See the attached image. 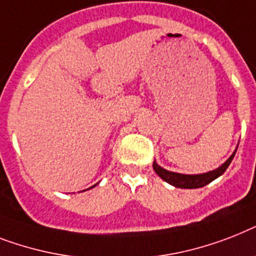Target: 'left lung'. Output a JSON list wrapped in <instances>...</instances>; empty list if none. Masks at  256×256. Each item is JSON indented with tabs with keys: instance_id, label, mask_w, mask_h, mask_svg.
Returning a JSON list of instances; mask_svg holds the SVG:
<instances>
[{
	"instance_id": "left-lung-1",
	"label": "left lung",
	"mask_w": 256,
	"mask_h": 256,
	"mask_svg": "<svg viewBox=\"0 0 256 256\" xmlns=\"http://www.w3.org/2000/svg\"><path fill=\"white\" fill-rule=\"evenodd\" d=\"M236 150H234V152L230 155V158L224 164H221L220 167L213 170V171L205 172V174H197V175H186V174H178V172L168 171L164 170L156 163V160H154L152 167L154 171L156 172L158 175L163 178L164 182H167L168 184L176 186V188H182V189H196V188H202V186H208L209 182L216 180L217 178L224 174L228 170V167L232 163V158L236 155Z\"/></svg>"
}]
</instances>
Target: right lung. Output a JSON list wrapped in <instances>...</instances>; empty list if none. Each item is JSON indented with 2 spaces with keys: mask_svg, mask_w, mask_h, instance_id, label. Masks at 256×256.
I'll use <instances>...</instances> for the list:
<instances>
[{
  "mask_svg": "<svg viewBox=\"0 0 256 256\" xmlns=\"http://www.w3.org/2000/svg\"><path fill=\"white\" fill-rule=\"evenodd\" d=\"M96 186H97V184H96ZM90 186V188H89V189H92V188H94V186Z\"/></svg>",
  "mask_w": 256,
  "mask_h": 256,
  "instance_id": "obj_1",
  "label": "right lung"
}]
</instances>
